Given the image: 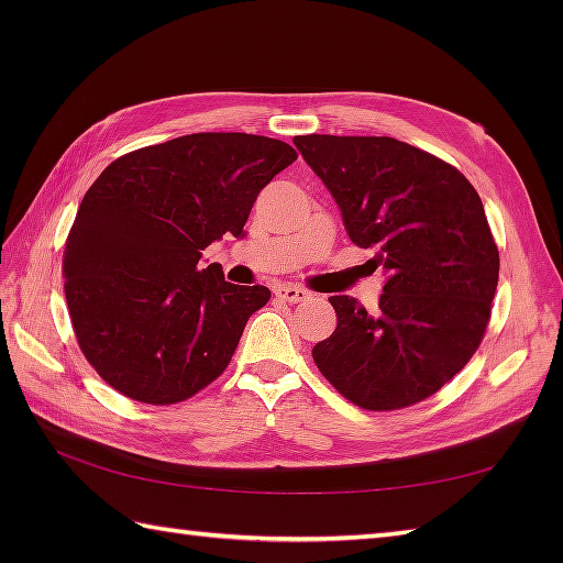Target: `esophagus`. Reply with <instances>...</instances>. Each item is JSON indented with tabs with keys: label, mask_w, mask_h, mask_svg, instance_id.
<instances>
[{
	"label": "esophagus",
	"mask_w": 563,
	"mask_h": 563,
	"mask_svg": "<svg viewBox=\"0 0 563 563\" xmlns=\"http://www.w3.org/2000/svg\"><path fill=\"white\" fill-rule=\"evenodd\" d=\"M275 295L280 297V300H285V302H290V305H297V302H307L309 295L305 288H297V285H278V288H275Z\"/></svg>",
	"instance_id": "34e87169"
}]
</instances>
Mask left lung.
Listing matches in <instances>:
<instances>
[{
	"label": "left lung",
	"instance_id": "8db88e82",
	"mask_svg": "<svg viewBox=\"0 0 563 563\" xmlns=\"http://www.w3.org/2000/svg\"><path fill=\"white\" fill-rule=\"evenodd\" d=\"M336 200L351 242L385 268L377 312L333 295L336 331L314 345L345 399L394 411L428 399L470 363L492 317L498 249L482 198L433 154L394 137H295Z\"/></svg>",
	"mask_w": 563,
	"mask_h": 563
}]
</instances>
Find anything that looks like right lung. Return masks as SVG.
Here are the masks:
<instances>
[{"label": "right lung", "instance_id": "1", "mask_svg": "<svg viewBox=\"0 0 563 563\" xmlns=\"http://www.w3.org/2000/svg\"><path fill=\"white\" fill-rule=\"evenodd\" d=\"M297 159L288 142L194 133L106 166L81 198L63 273L84 357L125 397L166 406L230 365L263 285L200 266L222 234L244 236L258 194Z\"/></svg>", "mask_w": 563, "mask_h": 563}]
</instances>
